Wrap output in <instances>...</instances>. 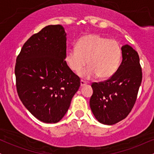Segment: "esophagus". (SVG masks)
<instances>
[{"instance_id": "obj_1", "label": "esophagus", "mask_w": 154, "mask_h": 154, "mask_svg": "<svg viewBox=\"0 0 154 154\" xmlns=\"http://www.w3.org/2000/svg\"><path fill=\"white\" fill-rule=\"evenodd\" d=\"M85 85H87V82H85V81H83V80L80 81V86H81V87H83V86H85Z\"/></svg>"}]
</instances>
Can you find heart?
I'll list each match as a JSON object with an SVG mask.
<instances>
[{
  "instance_id": "obj_1",
  "label": "heart",
  "mask_w": 154,
  "mask_h": 154,
  "mask_svg": "<svg viewBox=\"0 0 154 154\" xmlns=\"http://www.w3.org/2000/svg\"><path fill=\"white\" fill-rule=\"evenodd\" d=\"M122 59V48L115 40H109L98 34L83 35L76 44V48L69 49L65 54L67 66L78 73L89 65L79 75L90 79L99 77L107 79L112 77L119 68Z\"/></svg>"
}]
</instances>
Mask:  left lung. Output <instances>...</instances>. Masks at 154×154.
Listing matches in <instances>:
<instances>
[{"label": "left lung", "instance_id": "1", "mask_svg": "<svg viewBox=\"0 0 154 154\" xmlns=\"http://www.w3.org/2000/svg\"><path fill=\"white\" fill-rule=\"evenodd\" d=\"M122 61L117 71L105 82L93 83L90 106L100 123L112 125L131 111L142 82V69L137 51L130 45L122 47Z\"/></svg>", "mask_w": 154, "mask_h": 154}]
</instances>
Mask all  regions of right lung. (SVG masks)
I'll return each mask as SVG.
<instances>
[{
	"label": "right lung",
	"instance_id": "right-lung-1",
	"mask_svg": "<svg viewBox=\"0 0 154 154\" xmlns=\"http://www.w3.org/2000/svg\"><path fill=\"white\" fill-rule=\"evenodd\" d=\"M66 33L48 25L23 45L15 66L19 97L35 118L56 123L66 114L80 79L65 61Z\"/></svg>",
	"mask_w": 154,
	"mask_h": 154
}]
</instances>
